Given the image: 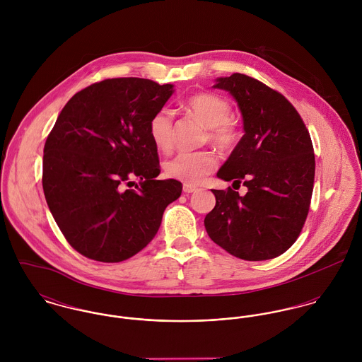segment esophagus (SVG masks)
<instances>
[{
  "mask_svg": "<svg viewBox=\"0 0 362 362\" xmlns=\"http://www.w3.org/2000/svg\"><path fill=\"white\" fill-rule=\"evenodd\" d=\"M195 191H198L197 187L189 185V184H185V185H184V192H185V194H192V192H195Z\"/></svg>",
  "mask_w": 362,
  "mask_h": 362,
  "instance_id": "34e87169",
  "label": "esophagus"
}]
</instances>
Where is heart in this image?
<instances>
[{
	"instance_id": "b5f03b06",
	"label": "heart",
	"mask_w": 362,
	"mask_h": 362,
	"mask_svg": "<svg viewBox=\"0 0 362 362\" xmlns=\"http://www.w3.org/2000/svg\"><path fill=\"white\" fill-rule=\"evenodd\" d=\"M185 110L209 128V141L220 148L228 149L235 145L238 131L230 121V103L214 93H199L192 96ZM149 134L157 151L170 152L174 139V122L170 110H160L149 122ZM217 164V158L211 152L180 153L164 164L167 177L185 184H201Z\"/></svg>"
}]
</instances>
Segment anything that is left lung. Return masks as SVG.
<instances>
[{
  "label": "left lung",
  "mask_w": 362,
  "mask_h": 362,
  "mask_svg": "<svg viewBox=\"0 0 362 362\" xmlns=\"http://www.w3.org/2000/svg\"><path fill=\"white\" fill-rule=\"evenodd\" d=\"M213 88L234 98L244 125L217 177L248 192L211 189L216 206L205 217L207 234L237 258H276L296 243L308 216L315 178L310 132L293 104L251 76L217 78Z\"/></svg>",
  "instance_id": "left-lung-1"
}]
</instances>
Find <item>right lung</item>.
<instances>
[{"mask_svg":"<svg viewBox=\"0 0 362 362\" xmlns=\"http://www.w3.org/2000/svg\"><path fill=\"white\" fill-rule=\"evenodd\" d=\"M173 93L170 83L105 79L61 110L45 145L43 191L61 233L83 257L105 263L134 257L180 198V181L155 180L160 165L149 134Z\"/></svg>","mask_w":362,"mask_h":362,"instance_id":"1","label":"right lung"}]
</instances>
